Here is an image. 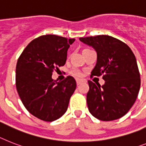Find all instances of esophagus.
<instances>
[{"instance_id":"34e87169","label":"esophagus","mask_w":146,"mask_h":146,"mask_svg":"<svg viewBox=\"0 0 146 146\" xmlns=\"http://www.w3.org/2000/svg\"><path fill=\"white\" fill-rule=\"evenodd\" d=\"M82 82H83V80H82V79H76V84H77V85H80V84H81Z\"/></svg>"}]
</instances>
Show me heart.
<instances>
[{
  "instance_id": "heart-1",
  "label": "heart",
  "mask_w": 146,
  "mask_h": 146,
  "mask_svg": "<svg viewBox=\"0 0 146 146\" xmlns=\"http://www.w3.org/2000/svg\"><path fill=\"white\" fill-rule=\"evenodd\" d=\"M71 73H72L73 76H77V77L82 76V73L79 70H77V69L72 70H71Z\"/></svg>"
}]
</instances>
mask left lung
Instances as JSON below:
<instances>
[{
  "instance_id": "obj_1",
  "label": "left lung",
  "mask_w": 146,
  "mask_h": 146,
  "mask_svg": "<svg viewBox=\"0 0 146 146\" xmlns=\"http://www.w3.org/2000/svg\"><path fill=\"white\" fill-rule=\"evenodd\" d=\"M97 52L92 76L103 74L104 85L88 80L87 104L90 113L101 121H113L128 112L137 100L140 75L132 50L122 41L108 35L81 37Z\"/></svg>"
}]
</instances>
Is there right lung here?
<instances>
[{"label": "right lung", "mask_w": 146, "mask_h": 146, "mask_svg": "<svg viewBox=\"0 0 146 146\" xmlns=\"http://www.w3.org/2000/svg\"><path fill=\"white\" fill-rule=\"evenodd\" d=\"M75 39L47 34L32 40L17 61L15 85L25 107L45 121L61 118L67 110L76 88L74 78L58 82L52 79L54 70L64 66L67 50Z\"/></svg>", "instance_id": "1"}]
</instances>
